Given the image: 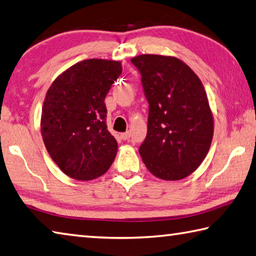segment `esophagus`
<instances>
[{
  "instance_id": "esophagus-1",
  "label": "esophagus",
  "mask_w": 256,
  "mask_h": 256,
  "mask_svg": "<svg viewBox=\"0 0 256 256\" xmlns=\"http://www.w3.org/2000/svg\"><path fill=\"white\" fill-rule=\"evenodd\" d=\"M130 136H131V132H130V131H128V132H125V133H122V134H120V138H122V140H124V141L128 140Z\"/></svg>"
}]
</instances>
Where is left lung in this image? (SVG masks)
Masks as SVG:
<instances>
[{
	"label": "left lung",
	"instance_id": "1",
	"mask_svg": "<svg viewBox=\"0 0 256 256\" xmlns=\"http://www.w3.org/2000/svg\"><path fill=\"white\" fill-rule=\"evenodd\" d=\"M141 74L148 103V133L138 152L152 174L180 180L205 159L214 118L202 82L176 57L141 54L131 59Z\"/></svg>",
	"mask_w": 256,
	"mask_h": 256
}]
</instances>
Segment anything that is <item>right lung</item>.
Here are the masks:
<instances>
[{
	"mask_svg": "<svg viewBox=\"0 0 256 256\" xmlns=\"http://www.w3.org/2000/svg\"><path fill=\"white\" fill-rule=\"evenodd\" d=\"M120 72V62L87 59L68 68L49 87L41 136L51 159L72 179H96L113 164L118 142L106 125L104 100Z\"/></svg>",
	"mask_w": 256,
	"mask_h": 256,
	"instance_id": "obj_1",
	"label": "right lung"
}]
</instances>
